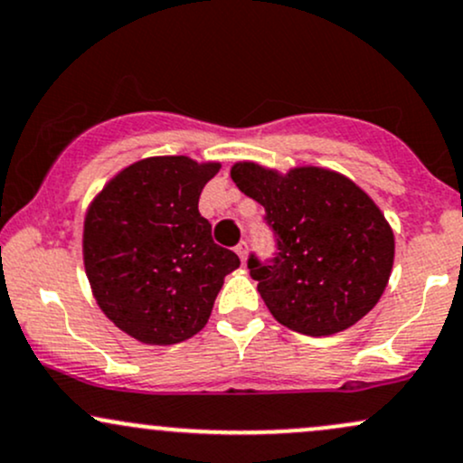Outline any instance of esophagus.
<instances>
[{
  "label": "esophagus",
  "instance_id": "obj_1",
  "mask_svg": "<svg viewBox=\"0 0 463 463\" xmlns=\"http://www.w3.org/2000/svg\"><path fill=\"white\" fill-rule=\"evenodd\" d=\"M235 252L239 254V259H241V263L246 261V257H248V241H239L237 246H235Z\"/></svg>",
  "mask_w": 463,
  "mask_h": 463
}]
</instances>
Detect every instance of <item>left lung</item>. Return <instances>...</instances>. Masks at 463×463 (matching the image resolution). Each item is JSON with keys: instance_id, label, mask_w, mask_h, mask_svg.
Returning a JSON list of instances; mask_svg holds the SVG:
<instances>
[{"instance_id": "left-lung-1", "label": "left lung", "mask_w": 463, "mask_h": 463, "mask_svg": "<svg viewBox=\"0 0 463 463\" xmlns=\"http://www.w3.org/2000/svg\"><path fill=\"white\" fill-rule=\"evenodd\" d=\"M239 191L265 209L276 252H250L248 269L272 316L311 337L353 326L376 305L394 263V232L379 206L342 174L320 167L287 176L237 163Z\"/></svg>"}]
</instances>
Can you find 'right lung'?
<instances>
[{
  "label": "right lung",
  "instance_id": "1",
  "mask_svg": "<svg viewBox=\"0 0 463 463\" xmlns=\"http://www.w3.org/2000/svg\"><path fill=\"white\" fill-rule=\"evenodd\" d=\"M217 163L146 158L106 184L84 220V268L99 309L143 344H178L209 322L224 276L239 268L200 215Z\"/></svg>",
  "mask_w": 463,
  "mask_h": 463
}]
</instances>
